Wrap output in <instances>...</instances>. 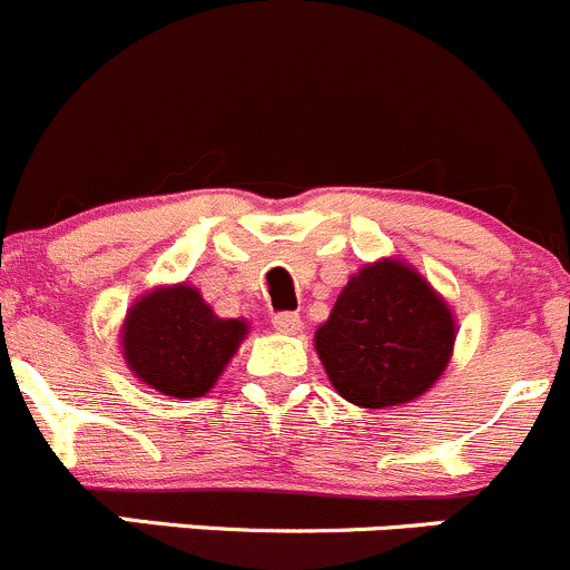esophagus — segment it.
<instances>
[{
  "label": "esophagus",
  "mask_w": 570,
  "mask_h": 570,
  "mask_svg": "<svg viewBox=\"0 0 570 570\" xmlns=\"http://www.w3.org/2000/svg\"><path fill=\"white\" fill-rule=\"evenodd\" d=\"M301 317H297V314H292V312H281V314H275L273 317V327L278 333H297L301 331Z\"/></svg>",
  "instance_id": "1"
}]
</instances>
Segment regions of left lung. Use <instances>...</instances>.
<instances>
[{
    "label": "left lung",
    "mask_w": 570,
    "mask_h": 570,
    "mask_svg": "<svg viewBox=\"0 0 570 570\" xmlns=\"http://www.w3.org/2000/svg\"><path fill=\"white\" fill-rule=\"evenodd\" d=\"M455 338L444 295L416 267L386 256L350 275L314 347L338 396L358 407H392L433 389Z\"/></svg>",
    "instance_id": "1"
}]
</instances>
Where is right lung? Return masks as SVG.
Segmentation results:
<instances>
[{
	"label": "right lung",
	"mask_w": 570,
	"mask_h": 570,
	"mask_svg": "<svg viewBox=\"0 0 570 570\" xmlns=\"http://www.w3.org/2000/svg\"><path fill=\"white\" fill-rule=\"evenodd\" d=\"M248 320L212 312L189 284H163L137 297L120 325V353L137 381L176 400L215 389L248 336Z\"/></svg>",
	"instance_id": "add662e5"
}]
</instances>
